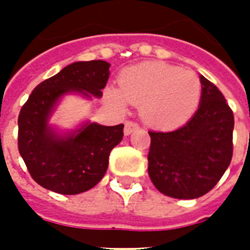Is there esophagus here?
Here are the masks:
<instances>
[{
	"instance_id": "esophagus-1",
	"label": "esophagus",
	"mask_w": 250,
	"mask_h": 250,
	"mask_svg": "<svg viewBox=\"0 0 250 250\" xmlns=\"http://www.w3.org/2000/svg\"><path fill=\"white\" fill-rule=\"evenodd\" d=\"M138 128V125L131 122V120H127L125 123V135H130L132 131H135Z\"/></svg>"
}]
</instances>
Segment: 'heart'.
<instances>
[{
	"label": "heart",
	"instance_id": "obj_1",
	"mask_svg": "<svg viewBox=\"0 0 250 250\" xmlns=\"http://www.w3.org/2000/svg\"><path fill=\"white\" fill-rule=\"evenodd\" d=\"M202 95L199 77L190 69L150 62L125 69L119 88H109L107 98L123 109L125 103L141 105L145 123L154 128L184 125L198 107Z\"/></svg>",
	"mask_w": 250,
	"mask_h": 250
}]
</instances>
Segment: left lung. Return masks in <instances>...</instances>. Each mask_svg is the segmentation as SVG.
<instances>
[{"instance_id": "obj_1", "label": "left lung", "mask_w": 250, "mask_h": 250, "mask_svg": "<svg viewBox=\"0 0 250 250\" xmlns=\"http://www.w3.org/2000/svg\"><path fill=\"white\" fill-rule=\"evenodd\" d=\"M197 112L178 130L148 131V175L165 195L194 199L214 188L233 155V111L206 77Z\"/></svg>"}]
</instances>
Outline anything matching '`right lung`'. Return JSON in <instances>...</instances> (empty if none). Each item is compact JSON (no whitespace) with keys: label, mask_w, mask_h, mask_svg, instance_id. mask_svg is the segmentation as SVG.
<instances>
[{"label":"right lung","mask_w":250,"mask_h":250,"mask_svg":"<svg viewBox=\"0 0 250 250\" xmlns=\"http://www.w3.org/2000/svg\"><path fill=\"white\" fill-rule=\"evenodd\" d=\"M109 77L103 60L77 62L40 83L19 115V151L37 184L55 193L79 194L98 185L108 167L111 150L123 139V125L85 123L65 135L48 125L62 95L102 98Z\"/></svg>","instance_id":"1"}]
</instances>
